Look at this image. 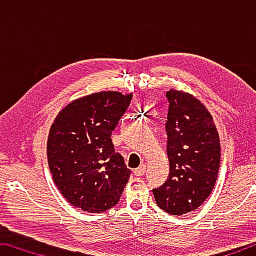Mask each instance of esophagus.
I'll list each match as a JSON object with an SVG mask.
<instances>
[{"mask_svg":"<svg viewBox=\"0 0 256 256\" xmlns=\"http://www.w3.org/2000/svg\"><path fill=\"white\" fill-rule=\"evenodd\" d=\"M145 171H146V166H145V164H142V165H140V168H135V171H134V173H135V176H142V174L145 173Z\"/></svg>","mask_w":256,"mask_h":256,"instance_id":"34e87169","label":"esophagus"}]
</instances>
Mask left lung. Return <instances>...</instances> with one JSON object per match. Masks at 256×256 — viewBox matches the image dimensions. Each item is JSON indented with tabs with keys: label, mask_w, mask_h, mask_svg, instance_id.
<instances>
[{
	"label": "left lung",
	"mask_w": 256,
	"mask_h": 256,
	"mask_svg": "<svg viewBox=\"0 0 256 256\" xmlns=\"http://www.w3.org/2000/svg\"><path fill=\"white\" fill-rule=\"evenodd\" d=\"M168 180L153 189L160 209L181 216L198 209L212 194L220 165V142L212 114L191 94L170 90Z\"/></svg>",
	"instance_id": "8db88e82"
}]
</instances>
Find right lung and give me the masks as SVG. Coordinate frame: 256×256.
<instances>
[{
	"instance_id": "1",
	"label": "right lung",
	"mask_w": 256,
	"mask_h": 256,
	"mask_svg": "<svg viewBox=\"0 0 256 256\" xmlns=\"http://www.w3.org/2000/svg\"><path fill=\"white\" fill-rule=\"evenodd\" d=\"M132 98L116 91L93 93L67 104L52 124L47 158L52 180L64 198L83 212L114 207L130 178L111 135Z\"/></svg>"
}]
</instances>
